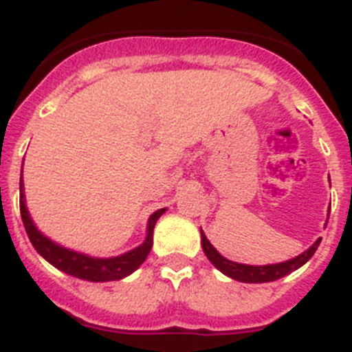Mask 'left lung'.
Returning a JSON list of instances; mask_svg holds the SVG:
<instances>
[{
  "instance_id": "obj_1",
  "label": "left lung",
  "mask_w": 352,
  "mask_h": 352,
  "mask_svg": "<svg viewBox=\"0 0 352 352\" xmlns=\"http://www.w3.org/2000/svg\"><path fill=\"white\" fill-rule=\"evenodd\" d=\"M201 234V248L204 253L207 255L210 262H212L216 267L221 271L223 274L234 278L237 282L244 283H265V282H274L278 278L287 276L289 273L296 271L298 267H301L303 264H307L310 261V256L316 253V250L319 248L320 239H317L316 243L311 244L310 248L305 253H301L296 258H290L287 262H280V264H271V265H246V264H237V262H232L228 258H225L223 255H219L216 252L212 244L209 243V239L206 237V234L200 230Z\"/></svg>"
}]
</instances>
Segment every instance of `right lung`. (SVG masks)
<instances>
[{
    "label": "right lung",
    "instance_id": "add662e5",
    "mask_svg": "<svg viewBox=\"0 0 352 352\" xmlns=\"http://www.w3.org/2000/svg\"><path fill=\"white\" fill-rule=\"evenodd\" d=\"M19 189L21 218H23L24 228H26V234H28L30 241H32L33 248L41 253L49 264H53L60 271L70 274V276L88 280V282H111V280H120V278H125L127 274L136 271L143 264L146 255L151 253L155 221L164 212V209H159L152 214L151 219H148V227H146V239L142 246L131 250V252L124 253L120 256H113V258H91L88 255H81L78 252H70V250L58 246V244H54L53 241H49L47 237H44L41 232L36 230L32 218H30L28 209H26V204H24L23 175H21Z\"/></svg>",
    "mask_w": 352,
    "mask_h": 352
}]
</instances>
